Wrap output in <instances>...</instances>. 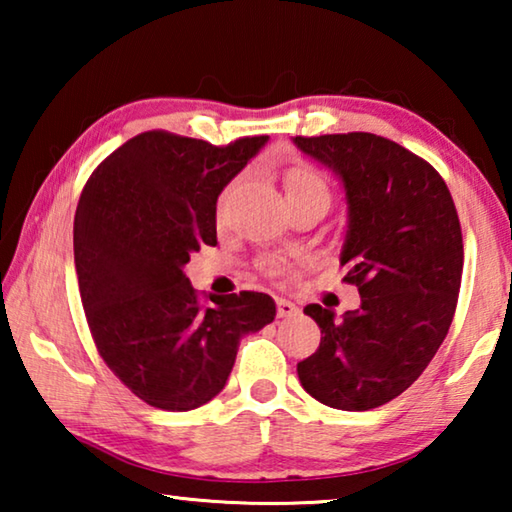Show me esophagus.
<instances>
[{
  "mask_svg": "<svg viewBox=\"0 0 512 512\" xmlns=\"http://www.w3.org/2000/svg\"><path fill=\"white\" fill-rule=\"evenodd\" d=\"M296 314H298V307L293 305L291 300L277 298V316H280V318H291V316H296Z\"/></svg>",
  "mask_w": 512,
  "mask_h": 512,
  "instance_id": "34e87169",
  "label": "esophagus"
}]
</instances>
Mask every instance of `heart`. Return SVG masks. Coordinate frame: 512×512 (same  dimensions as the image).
Segmentation results:
<instances>
[{
  "mask_svg": "<svg viewBox=\"0 0 512 512\" xmlns=\"http://www.w3.org/2000/svg\"><path fill=\"white\" fill-rule=\"evenodd\" d=\"M284 194L287 201H298V198H318V201H329V187L320 173L309 167V164H293L291 169L284 173ZM223 210V203L219 205V214ZM271 268V264H266Z\"/></svg>",
  "mask_w": 512,
  "mask_h": 512,
  "instance_id": "1",
  "label": "heart"
}]
</instances>
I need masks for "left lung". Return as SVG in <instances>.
<instances>
[{
    "label": "left lung",
    "instance_id": "1",
    "mask_svg": "<svg viewBox=\"0 0 512 512\" xmlns=\"http://www.w3.org/2000/svg\"><path fill=\"white\" fill-rule=\"evenodd\" d=\"M293 144L341 178L343 282L361 296L343 318L305 307L323 336L298 363L300 384L332 409H377L422 375L452 325L463 273L456 205L427 160L386 137L298 135Z\"/></svg>",
    "mask_w": 512,
    "mask_h": 512
}]
</instances>
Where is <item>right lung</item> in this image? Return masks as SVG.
I'll use <instances>...</instances> for the list:
<instances>
[{
  "label": "right lung",
  "instance_id": "1",
  "mask_svg": "<svg viewBox=\"0 0 512 512\" xmlns=\"http://www.w3.org/2000/svg\"><path fill=\"white\" fill-rule=\"evenodd\" d=\"M268 142L214 146L146 131L103 160L74 216V264L92 339L128 391L162 411H192L223 391L241 336L273 323L266 293L201 305L185 264L216 246V198Z\"/></svg>",
  "mask_w": 512,
  "mask_h": 512
}]
</instances>
